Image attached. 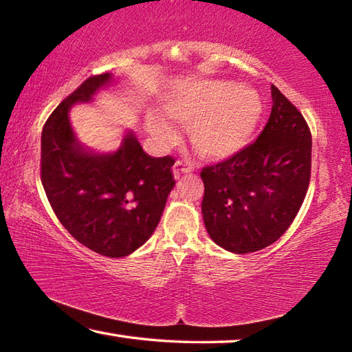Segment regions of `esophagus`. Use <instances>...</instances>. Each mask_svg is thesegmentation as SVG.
<instances>
[{
    "label": "esophagus",
    "instance_id": "34e87169",
    "mask_svg": "<svg viewBox=\"0 0 352 352\" xmlns=\"http://www.w3.org/2000/svg\"><path fill=\"white\" fill-rule=\"evenodd\" d=\"M190 170H192V166H190L188 162H183V160H178V162L174 164L175 177H180L183 174H189Z\"/></svg>",
    "mask_w": 352,
    "mask_h": 352
}]
</instances>
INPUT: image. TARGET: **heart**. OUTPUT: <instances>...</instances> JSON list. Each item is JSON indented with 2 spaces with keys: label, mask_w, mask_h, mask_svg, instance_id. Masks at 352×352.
I'll return each instance as SVG.
<instances>
[{
  "label": "heart",
  "mask_w": 352,
  "mask_h": 352,
  "mask_svg": "<svg viewBox=\"0 0 352 352\" xmlns=\"http://www.w3.org/2000/svg\"><path fill=\"white\" fill-rule=\"evenodd\" d=\"M166 113L192 127V142L201 157L220 162L234 157L252 141L262 115V100L252 88L212 80L170 100ZM147 129L166 144L177 138L175 129L160 116H148Z\"/></svg>",
  "instance_id": "heart-1"
}]
</instances>
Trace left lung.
Listing matches in <instances>:
<instances>
[{"label": "left lung", "instance_id": "1", "mask_svg": "<svg viewBox=\"0 0 352 352\" xmlns=\"http://www.w3.org/2000/svg\"><path fill=\"white\" fill-rule=\"evenodd\" d=\"M272 99L258 140L200 172L206 231L231 253L258 252L276 242L296 217L311 182V129L275 85Z\"/></svg>", "mask_w": 352, "mask_h": 352}]
</instances>
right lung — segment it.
Returning a JSON list of instances; mask_svg holds the SVG:
<instances>
[{
  "label": "right lung",
  "mask_w": 352,
  "mask_h": 352,
  "mask_svg": "<svg viewBox=\"0 0 352 352\" xmlns=\"http://www.w3.org/2000/svg\"><path fill=\"white\" fill-rule=\"evenodd\" d=\"M110 80L109 73L88 77L46 119L40 177L52 211L77 242L102 256L124 258L157 228L175 186V160L147 155L133 133L115 153L83 151L68 110L76 102L91 100Z\"/></svg>",
  "instance_id": "obj_1"
}]
</instances>
